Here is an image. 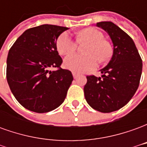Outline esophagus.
Returning a JSON list of instances; mask_svg holds the SVG:
<instances>
[{
	"mask_svg": "<svg viewBox=\"0 0 147 147\" xmlns=\"http://www.w3.org/2000/svg\"><path fill=\"white\" fill-rule=\"evenodd\" d=\"M72 76H73L74 79H77V78L79 77V75L77 73H76V72H72Z\"/></svg>",
	"mask_w": 147,
	"mask_h": 147,
	"instance_id": "34e87169",
	"label": "esophagus"
}]
</instances>
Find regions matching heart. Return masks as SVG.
Masks as SVG:
<instances>
[{
  "mask_svg": "<svg viewBox=\"0 0 147 147\" xmlns=\"http://www.w3.org/2000/svg\"><path fill=\"white\" fill-rule=\"evenodd\" d=\"M79 42H88L84 53L86 55H71L65 58L64 66L68 70L83 72L93 67L99 61H105L110 57L112 48L107 41L104 40L103 34L95 28L89 27L80 30L77 34ZM57 49L61 55H69L76 49V42L67 32L61 34L57 40Z\"/></svg>",
  "mask_w": 147,
  "mask_h": 147,
  "instance_id": "heart-1",
  "label": "heart"
}]
</instances>
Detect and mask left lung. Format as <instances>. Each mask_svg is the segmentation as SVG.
Wrapping results in <instances>:
<instances>
[{"label":"left lung","instance_id":"obj_1","mask_svg":"<svg viewBox=\"0 0 147 147\" xmlns=\"http://www.w3.org/2000/svg\"><path fill=\"white\" fill-rule=\"evenodd\" d=\"M113 44L109 64L101 69L102 77L86 76L84 95L90 107L102 113L114 112L128 103L136 94L142 75V62L131 38L112 22L97 23Z\"/></svg>","mask_w":147,"mask_h":147}]
</instances>
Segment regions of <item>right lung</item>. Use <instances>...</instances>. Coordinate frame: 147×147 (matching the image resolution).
Wrapping results in <instances>:
<instances>
[{"mask_svg": "<svg viewBox=\"0 0 147 147\" xmlns=\"http://www.w3.org/2000/svg\"><path fill=\"white\" fill-rule=\"evenodd\" d=\"M68 28L43 24L25 30L15 42L7 58V81L20 104L43 113L64 102L73 80L69 70L62 69L57 40ZM51 67L58 70L52 72Z\"/></svg>", "mask_w": 147, "mask_h": 147, "instance_id": "obj_1", "label": "right lung"}]
</instances>
